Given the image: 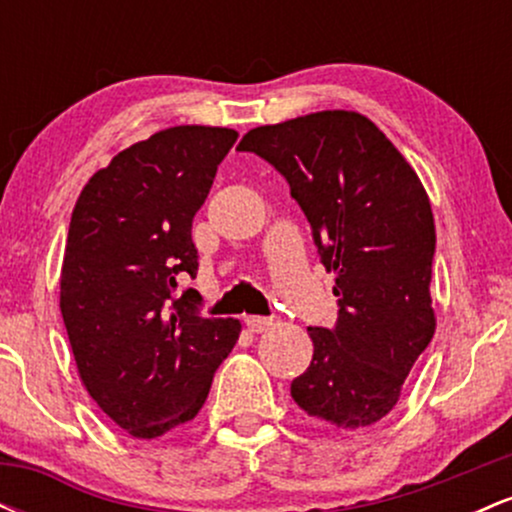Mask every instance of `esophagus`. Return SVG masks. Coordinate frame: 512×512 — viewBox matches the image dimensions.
<instances>
[{
    "label": "esophagus",
    "instance_id": "obj_1",
    "mask_svg": "<svg viewBox=\"0 0 512 512\" xmlns=\"http://www.w3.org/2000/svg\"><path fill=\"white\" fill-rule=\"evenodd\" d=\"M245 325H248V330L252 334H260V332H267L269 327H272V320H269V317L250 315V317H245Z\"/></svg>",
    "mask_w": 512,
    "mask_h": 512
}]
</instances>
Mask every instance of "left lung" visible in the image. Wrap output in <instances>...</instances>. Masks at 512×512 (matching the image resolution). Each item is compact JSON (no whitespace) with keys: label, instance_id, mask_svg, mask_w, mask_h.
<instances>
[{"label":"left lung","instance_id":"left-lung-1","mask_svg":"<svg viewBox=\"0 0 512 512\" xmlns=\"http://www.w3.org/2000/svg\"><path fill=\"white\" fill-rule=\"evenodd\" d=\"M252 151L284 175L334 274L339 317L308 327L313 361L293 402L332 426L363 428L397 404L436 332L431 264L436 223L419 175L366 115L322 110L250 129Z\"/></svg>","mask_w":512,"mask_h":512}]
</instances>
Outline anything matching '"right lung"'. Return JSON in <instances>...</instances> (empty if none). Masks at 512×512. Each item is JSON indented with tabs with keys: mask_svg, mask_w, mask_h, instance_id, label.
<instances>
[{
	"mask_svg": "<svg viewBox=\"0 0 512 512\" xmlns=\"http://www.w3.org/2000/svg\"><path fill=\"white\" fill-rule=\"evenodd\" d=\"M228 127L180 125L93 173L69 223L60 308L88 395L134 438H158L202 409L240 322L197 313L192 219L236 144Z\"/></svg>",
	"mask_w": 512,
	"mask_h": 512,
	"instance_id": "add662e5",
	"label": "right lung"
}]
</instances>
